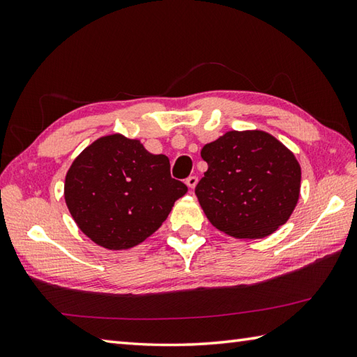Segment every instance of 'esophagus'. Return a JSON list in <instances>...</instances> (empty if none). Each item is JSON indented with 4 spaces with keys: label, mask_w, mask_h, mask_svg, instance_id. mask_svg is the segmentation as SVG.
<instances>
[{
    "label": "esophagus",
    "mask_w": 357,
    "mask_h": 357,
    "mask_svg": "<svg viewBox=\"0 0 357 357\" xmlns=\"http://www.w3.org/2000/svg\"><path fill=\"white\" fill-rule=\"evenodd\" d=\"M185 184L188 185V188H193L196 187V184H198V176H188L187 179H185Z\"/></svg>",
    "instance_id": "obj_1"
}]
</instances>
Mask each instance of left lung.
I'll list each match as a JSON object with an SVG mask.
<instances>
[{
  "mask_svg": "<svg viewBox=\"0 0 357 357\" xmlns=\"http://www.w3.org/2000/svg\"><path fill=\"white\" fill-rule=\"evenodd\" d=\"M201 156L208 169L195 193L218 230L261 239L291 216L301 193V165L275 136L231 130L206 144Z\"/></svg>",
  "mask_w": 357,
  "mask_h": 357,
  "instance_id": "8db88e82",
  "label": "left lung"
}]
</instances>
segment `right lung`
<instances>
[{
	"label": "right lung",
	"instance_id": "1",
	"mask_svg": "<svg viewBox=\"0 0 357 357\" xmlns=\"http://www.w3.org/2000/svg\"><path fill=\"white\" fill-rule=\"evenodd\" d=\"M187 185L170 176L165 155H151L139 139L102 136L75 158L64 199L73 221L95 244L127 250L146 241L169 216Z\"/></svg>",
	"mask_w": 357,
	"mask_h": 357
}]
</instances>
